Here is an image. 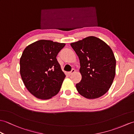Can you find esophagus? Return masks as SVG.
<instances>
[{
	"mask_svg": "<svg viewBox=\"0 0 134 134\" xmlns=\"http://www.w3.org/2000/svg\"><path fill=\"white\" fill-rule=\"evenodd\" d=\"M75 69H72V70L71 71H70V72H68V73H67V74L69 75H72L73 73H74L75 72Z\"/></svg>",
	"mask_w": 134,
	"mask_h": 134,
	"instance_id": "esophagus-1",
	"label": "esophagus"
}]
</instances>
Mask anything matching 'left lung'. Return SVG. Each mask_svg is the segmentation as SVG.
I'll return each instance as SVG.
<instances>
[{
	"label": "left lung",
	"mask_w": 134,
	"mask_h": 134,
	"mask_svg": "<svg viewBox=\"0 0 134 134\" xmlns=\"http://www.w3.org/2000/svg\"><path fill=\"white\" fill-rule=\"evenodd\" d=\"M80 60L82 79L76 84L78 93L88 99L106 93L115 76L116 59L104 41L94 36L71 44Z\"/></svg>",
	"instance_id": "1"
}]
</instances>
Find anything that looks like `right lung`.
Wrapping results in <instances>:
<instances>
[{
    "mask_svg": "<svg viewBox=\"0 0 134 134\" xmlns=\"http://www.w3.org/2000/svg\"><path fill=\"white\" fill-rule=\"evenodd\" d=\"M64 43L41 40L28 45L20 59L25 87L36 97L47 99L59 93L65 75L56 56Z\"/></svg>",
    "mask_w": 134,
    "mask_h": 134,
    "instance_id": "right-lung-1",
    "label": "right lung"
}]
</instances>
